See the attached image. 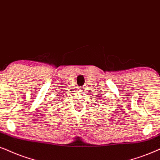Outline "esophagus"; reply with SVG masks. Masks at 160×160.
I'll return each instance as SVG.
<instances>
[{
  "instance_id": "esophagus-1",
  "label": "esophagus",
  "mask_w": 160,
  "mask_h": 160,
  "mask_svg": "<svg viewBox=\"0 0 160 160\" xmlns=\"http://www.w3.org/2000/svg\"><path fill=\"white\" fill-rule=\"evenodd\" d=\"M79 90L80 91V92H83V91H84L83 87H80V88H79Z\"/></svg>"
}]
</instances>
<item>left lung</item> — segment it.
<instances>
[{
    "instance_id": "left-lung-1",
    "label": "left lung",
    "mask_w": 160,
    "mask_h": 160,
    "mask_svg": "<svg viewBox=\"0 0 160 160\" xmlns=\"http://www.w3.org/2000/svg\"><path fill=\"white\" fill-rule=\"evenodd\" d=\"M97 99H99V98H97Z\"/></svg>"
}]
</instances>
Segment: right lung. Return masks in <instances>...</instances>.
<instances>
[{
    "label": "right lung",
    "instance_id": "add662e5",
    "mask_svg": "<svg viewBox=\"0 0 160 160\" xmlns=\"http://www.w3.org/2000/svg\"><path fill=\"white\" fill-rule=\"evenodd\" d=\"M58 97H59V98H62V97H63V96L62 95H59V96H58Z\"/></svg>",
    "mask_w": 160,
    "mask_h": 160
}]
</instances>
